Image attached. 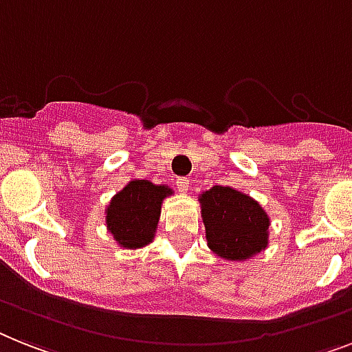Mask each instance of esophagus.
I'll return each mask as SVG.
<instances>
[{
	"label": "esophagus",
	"mask_w": 352,
	"mask_h": 352,
	"mask_svg": "<svg viewBox=\"0 0 352 352\" xmlns=\"http://www.w3.org/2000/svg\"><path fill=\"white\" fill-rule=\"evenodd\" d=\"M176 187L179 192H187L188 190V178H178L176 179Z\"/></svg>",
	"instance_id": "1"
}]
</instances>
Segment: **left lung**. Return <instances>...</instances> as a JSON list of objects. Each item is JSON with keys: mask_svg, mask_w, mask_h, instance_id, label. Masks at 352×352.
Listing matches in <instances>:
<instances>
[{"mask_svg": "<svg viewBox=\"0 0 352 352\" xmlns=\"http://www.w3.org/2000/svg\"><path fill=\"white\" fill-rule=\"evenodd\" d=\"M201 217L212 252L228 261H243L268 245L270 217L259 203L230 187L214 185L203 192Z\"/></svg>", "mask_w": 352, "mask_h": 352, "instance_id": "1", "label": "left lung"}]
</instances>
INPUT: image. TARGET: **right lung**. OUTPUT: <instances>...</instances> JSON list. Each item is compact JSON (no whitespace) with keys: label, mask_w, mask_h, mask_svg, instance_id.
<instances>
[{"label":"right lung","mask_w":352,"mask_h":352,"mask_svg":"<svg viewBox=\"0 0 352 352\" xmlns=\"http://www.w3.org/2000/svg\"><path fill=\"white\" fill-rule=\"evenodd\" d=\"M173 194L165 185L133 179L111 199L106 223L113 237L124 248H142L155 237L162 201Z\"/></svg>","instance_id":"right-lung-1"}]
</instances>
